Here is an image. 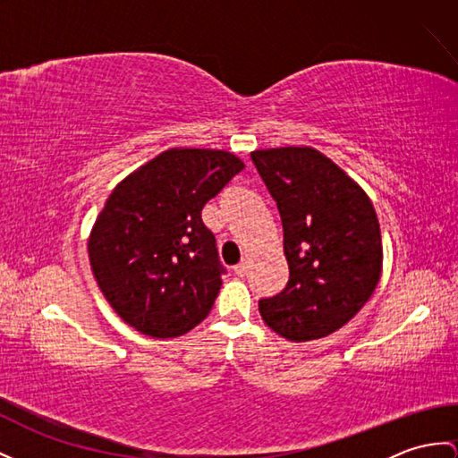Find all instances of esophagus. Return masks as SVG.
<instances>
[{"label":"esophagus","mask_w":458,"mask_h":458,"mask_svg":"<svg viewBox=\"0 0 458 458\" xmlns=\"http://www.w3.org/2000/svg\"><path fill=\"white\" fill-rule=\"evenodd\" d=\"M233 270H235V274H237L239 277H242L244 274H247V266H244V264L241 262V264H237L235 267H233Z\"/></svg>","instance_id":"34e87169"}]
</instances>
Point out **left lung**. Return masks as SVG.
<instances>
[{"mask_svg": "<svg viewBox=\"0 0 458 458\" xmlns=\"http://www.w3.org/2000/svg\"><path fill=\"white\" fill-rule=\"evenodd\" d=\"M284 225L289 280L259 301L260 317L292 342L325 338L352 320L381 277V229L371 199L310 148L252 151Z\"/></svg>", "mask_w": 458, "mask_h": 458, "instance_id": "8db88e82", "label": "left lung"}]
</instances>
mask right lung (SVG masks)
<instances>
[{"mask_svg":"<svg viewBox=\"0 0 458 458\" xmlns=\"http://www.w3.org/2000/svg\"><path fill=\"white\" fill-rule=\"evenodd\" d=\"M244 165L217 149H169L122 181L89 239L100 292L120 318L153 338L199 325L225 267L202 209Z\"/></svg>","mask_w":458,"mask_h":458,"instance_id":"add662e5","label":"right lung"}]
</instances>
